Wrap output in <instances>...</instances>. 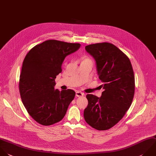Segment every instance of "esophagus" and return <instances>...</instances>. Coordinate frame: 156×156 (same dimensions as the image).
I'll return each instance as SVG.
<instances>
[{"mask_svg": "<svg viewBox=\"0 0 156 156\" xmlns=\"http://www.w3.org/2000/svg\"><path fill=\"white\" fill-rule=\"evenodd\" d=\"M76 95L77 97H81V96H83L84 95V93L80 91H77L76 93Z\"/></svg>", "mask_w": 156, "mask_h": 156, "instance_id": "34e87169", "label": "esophagus"}]
</instances>
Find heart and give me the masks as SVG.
<instances>
[{
	"label": "heart",
	"instance_id": "heart-1",
	"mask_svg": "<svg viewBox=\"0 0 156 156\" xmlns=\"http://www.w3.org/2000/svg\"><path fill=\"white\" fill-rule=\"evenodd\" d=\"M85 60H88V61H90V60H89V59H85Z\"/></svg>",
	"mask_w": 156,
	"mask_h": 156
}]
</instances>
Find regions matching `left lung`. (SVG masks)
<instances>
[{"label":"left lung","instance_id":"obj_1","mask_svg":"<svg viewBox=\"0 0 156 156\" xmlns=\"http://www.w3.org/2000/svg\"><path fill=\"white\" fill-rule=\"evenodd\" d=\"M86 51L96 60L98 74L104 91L101 98L88 94L84 110L85 121L98 130L116 124L129 108L135 93V77L128 57L109 43L91 44Z\"/></svg>","mask_w":156,"mask_h":156}]
</instances>
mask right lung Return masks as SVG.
Returning a JSON list of instances; mask_svg holds the SVG:
<instances>
[{
	"label": "right lung",
	"instance_id": "obj_1",
	"mask_svg": "<svg viewBox=\"0 0 156 156\" xmlns=\"http://www.w3.org/2000/svg\"><path fill=\"white\" fill-rule=\"evenodd\" d=\"M79 43L49 40L32 48L24 60L20 77L21 98L28 113L37 122L50 126L65 116L76 93L55 90V79L62 73L65 58Z\"/></svg>",
	"mask_w": 156,
	"mask_h": 156
}]
</instances>
